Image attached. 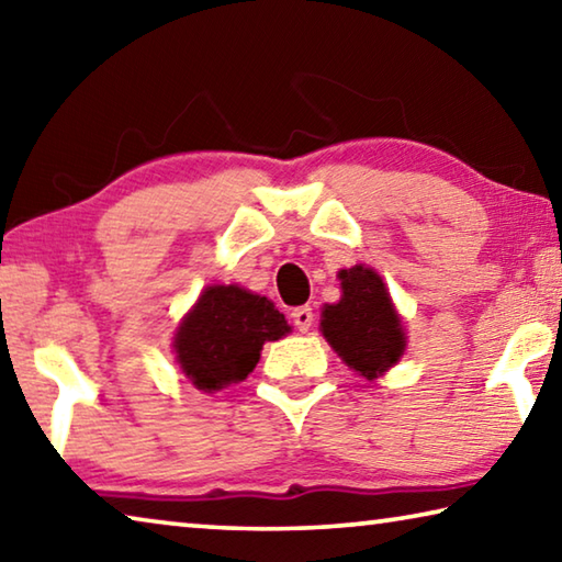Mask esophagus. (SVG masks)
Segmentation results:
<instances>
[{
	"label": "esophagus",
	"instance_id": "obj_1",
	"mask_svg": "<svg viewBox=\"0 0 562 562\" xmlns=\"http://www.w3.org/2000/svg\"><path fill=\"white\" fill-rule=\"evenodd\" d=\"M292 322L300 331H307L312 327V322H315V312H312V307L292 310Z\"/></svg>",
	"mask_w": 562,
	"mask_h": 562
}]
</instances>
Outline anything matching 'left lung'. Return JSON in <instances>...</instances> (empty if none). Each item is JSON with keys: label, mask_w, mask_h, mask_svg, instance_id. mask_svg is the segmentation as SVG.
<instances>
[{"label": "left lung", "mask_w": 562, "mask_h": 562, "mask_svg": "<svg viewBox=\"0 0 562 562\" xmlns=\"http://www.w3.org/2000/svg\"><path fill=\"white\" fill-rule=\"evenodd\" d=\"M337 278L341 280V297L325 304L319 331L359 376H382L406 349L402 317L376 270L355 265L339 270Z\"/></svg>", "instance_id": "obj_1"}]
</instances>
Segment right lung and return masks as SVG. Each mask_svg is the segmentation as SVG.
I'll use <instances>...</instances> for the list:
<instances>
[{
  "mask_svg": "<svg viewBox=\"0 0 562 562\" xmlns=\"http://www.w3.org/2000/svg\"><path fill=\"white\" fill-rule=\"evenodd\" d=\"M288 319L274 302L237 284H211L176 329L180 372L201 392L243 382L260 361L265 341L282 339Z\"/></svg>",
  "mask_w": 562,
  "mask_h": 562,
  "instance_id": "add662e5",
  "label": "right lung"
}]
</instances>
